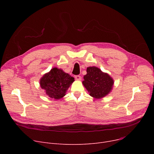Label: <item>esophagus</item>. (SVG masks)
I'll return each mask as SVG.
<instances>
[{"label":"esophagus","instance_id":"esophagus-1","mask_svg":"<svg viewBox=\"0 0 154 154\" xmlns=\"http://www.w3.org/2000/svg\"><path fill=\"white\" fill-rule=\"evenodd\" d=\"M75 79H76V80H81V76L80 75H75Z\"/></svg>","mask_w":154,"mask_h":154}]
</instances>
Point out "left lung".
<instances>
[{
    "label": "left lung",
    "instance_id": "left-lung-1",
    "mask_svg": "<svg viewBox=\"0 0 154 154\" xmlns=\"http://www.w3.org/2000/svg\"><path fill=\"white\" fill-rule=\"evenodd\" d=\"M83 85L90 95L100 99L107 95L111 91L114 80L106 73H103L96 67L87 69V74L84 77Z\"/></svg>",
    "mask_w": 154,
    "mask_h": 154
}]
</instances>
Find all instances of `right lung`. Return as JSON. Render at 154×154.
I'll use <instances>...</instances> for the list:
<instances>
[{
    "instance_id": "1",
    "label": "right lung",
    "mask_w": 154,
    "mask_h": 154,
    "mask_svg": "<svg viewBox=\"0 0 154 154\" xmlns=\"http://www.w3.org/2000/svg\"><path fill=\"white\" fill-rule=\"evenodd\" d=\"M74 81V77L62 69L55 67L42 77L40 84L48 97L54 99H60L66 95L68 88Z\"/></svg>"
}]
</instances>
